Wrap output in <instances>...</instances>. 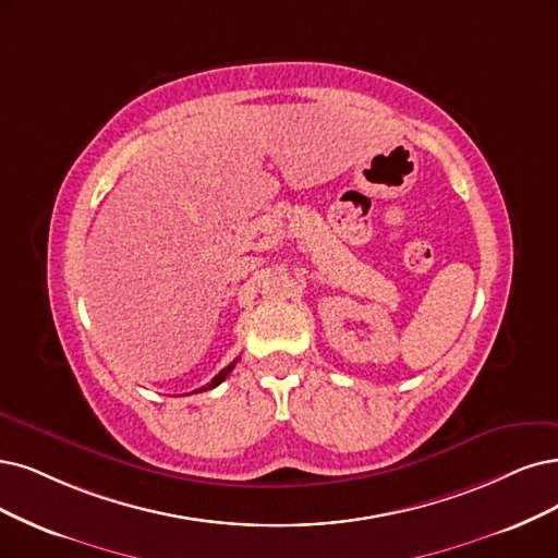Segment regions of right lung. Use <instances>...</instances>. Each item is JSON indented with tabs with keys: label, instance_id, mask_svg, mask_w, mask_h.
I'll use <instances>...</instances> for the list:
<instances>
[{
	"label": "right lung",
	"instance_id": "right-lung-1",
	"mask_svg": "<svg viewBox=\"0 0 558 558\" xmlns=\"http://www.w3.org/2000/svg\"><path fill=\"white\" fill-rule=\"evenodd\" d=\"M232 369H234V363H230V365H227V367H222L220 369V373L211 379V384H206V386H202V388H197V393H202V390H209V388H216L220 381H225V377L227 375H230L232 373Z\"/></svg>",
	"mask_w": 558,
	"mask_h": 558
}]
</instances>
